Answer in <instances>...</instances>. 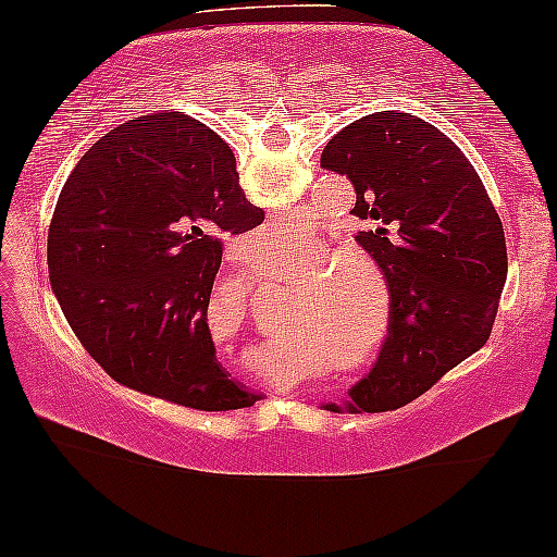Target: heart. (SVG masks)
Masks as SVG:
<instances>
[{
  "label": "heart",
  "mask_w": 557,
  "mask_h": 557,
  "mask_svg": "<svg viewBox=\"0 0 557 557\" xmlns=\"http://www.w3.org/2000/svg\"><path fill=\"white\" fill-rule=\"evenodd\" d=\"M315 244H319V236H315V231L304 224V221H281V224H273L251 236L249 256L251 261L278 259V256L296 253L298 249H304V246ZM319 273L321 267H308L304 271V276L315 278ZM341 276H344V271H331L329 276L321 281V304L313 308L311 315L298 319L294 326L298 341H301L308 350H315V354H336V350L344 348L348 341L356 336V331L361 329V313H358V308L354 306V296L336 286ZM363 350L361 354H354V350H350L346 356H336L333 361H336V366L346 368V371H354V368L363 366Z\"/></svg>",
  "instance_id": "1"
}]
</instances>
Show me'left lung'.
Wrapping results in <instances>:
<instances>
[{"label":"left lung","mask_w":557,"mask_h":557,"mask_svg":"<svg viewBox=\"0 0 557 557\" xmlns=\"http://www.w3.org/2000/svg\"><path fill=\"white\" fill-rule=\"evenodd\" d=\"M321 166L350 178L354 213L373 221L356 242L388 284V338L346 408L383 413L485 346L508 276L506 234L466 153L404 111L356 119L326 144Z\"/></svg>","instance_id":"8db88e82"}]
</instances>
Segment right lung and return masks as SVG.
<instances>
[{
  "label": "right lung",
  "instance_id": "add662e5",
  "mask_svg": "<svg viewBox=\"0 0 557 557\" xmlns=\"http://www.w3.org/2000/svg\"><path fill=\"white\" fill-rule=\"evenodd\" d=\"M261 221L219 134L182 111L136 116L101 136L59 194L51 290L122 386L196 410L253 406L216 361L207 311L221 238Z\"/></svg>",
  "mask_w": 557,
  "mask_h": 557
}]
</instances>
